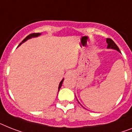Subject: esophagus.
Wrapping results in <instances>:
<instances>
[{"instance_id": "obj_1", "label": "esophagus", "mask_w": 132, "mask_h": 132, "mask_svg": "<svg viewBox=\"0 0 132 132\" xmlns=\"http://www.w3.org/2000/svg\"><path fill=\"white\" fill-rule=\"evenodd\" d=\"M67 75H68V76H70L71 73H68V74H67Z\"/></svg>"}]
</instances>
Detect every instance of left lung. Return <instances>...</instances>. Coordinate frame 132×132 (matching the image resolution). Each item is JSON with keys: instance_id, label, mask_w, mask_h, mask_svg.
Instances as JSON below:
<instances>
[{"instance_id": "left-lung-1", "label": "left lung", "mask_w": 132, "mask_h": 132, "mask_svg": "<svg viewBox=\"0 0 132 132\" xmlns=\"http://www.w3.org/2000/svg\"><path fill=\"white\" fill-rule=\"evenodd\" d=\"M106 43H107V48L114 49V50H116V51H117L118 52L120 53V51H119V48H118V46L116 45V44H115V42H113L111 39L106 38ZM77 101H78V99H77ZM78 103H79V102H78Z\"/></svg>"}]
</instances>
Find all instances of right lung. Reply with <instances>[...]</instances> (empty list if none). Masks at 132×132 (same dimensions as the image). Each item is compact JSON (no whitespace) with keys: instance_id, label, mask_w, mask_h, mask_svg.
I'll return each instance as SVG.
<instances>
[{"instance_id":"1","label":"right lung","mask_w":132,"mask_h":132,"mask_svg":"<svg viewBox=\"0 0 132 132\" xmlns=\"http://www.w3.org/2000/svg\"><path fill=\"white\" fill-rule=\"evenodd\" d=\"M40 35H41V34H40V33H33V34H31L28 35V36L26 37V38H25L24 40H23L22 42H21V43H20V44H19V45L18 46H20L21 44H23V42H26V41H27V40H29V39L32 38H36V37L39 36H40ZM63 80H64V79H62V80H61V82H60L59 86V91L60 88H61L62 84H63Z\"/></svg>"}]
</instances>
